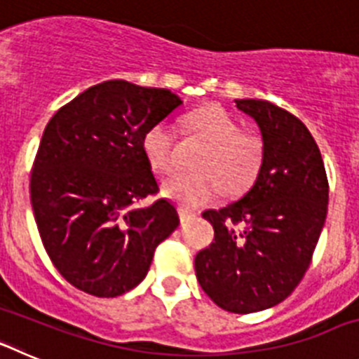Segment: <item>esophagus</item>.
<instances>
[{"instance_id": "1", "label": "esophagus", "mask_w": 359, "mask_h": 359, "mask_svg": "<svg viewBox=\"0 0 359 359\" xmlns=\"http://www.w3.org/2000/svg\"><path fill=\"white\" fill-rule=\"evenodd\" d=\"M177 214H180V221H182L183 224L189 223V221H192V219L196 217V215L192 214V212H189V210H187V208H182V207L177 208Z\"/></svg>"}]
</instances>
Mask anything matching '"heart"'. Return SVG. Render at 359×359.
Returning a JSON list of instances; mask_svg holds the SVG:
<instances>
[{
	"instance_id": "1",
	"label": "heart",
	"mask_w": 359,
	"mask_h": 359,
	"mask_svg": "<svg viewBox=\"0 0 359 359\" xmlns=\"http://www.w3.org/2000/svg\"><path fill=\"white\" fill-rule=\"evenodd\" d=\"M185 126L207 144L201 152L198 172L174 174L163 182V194L183 208H201L226 190L230 196L243 194L255 183L264 161L261 138L241 131V126L219 106L192 111ZM174 131L170 123L156 122L142 136V151L154 172L169 174L176 165Z\"/></svg>"
}]
</instances>
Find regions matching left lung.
Wrapping results in <instances>:
<instances>
[{
	"label": "left lung",
	"mask_w": 359,
	"mask_h": 359,
	"mask_svg": "<svg viewBox=\"0 0 359 359\" xmlns=\"http://www.w3.org/2000/svg\"><path fill=\"white\" fill-rule=\"evenodd\" d=\"M236 106L255 120L264 161L239 201L203 212L215 243L194 266L219 307L246 315L280 304L302 280L325 223L329 185L318 145L297 116L268 100L241 98Z\"/></svg>",
	"instance_id": "left-lung-1"
}]
</instances>
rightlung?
I'll list each match as a JSON object with an SVG mask.
<instances>
[{
	"instance_id": "1",
	"label": "right lung",
	"mask_w": 359,
	"mask_h": 359,
	"mask_svg": "<svg viewBox=\"0 0 359 359\" xmlns=\"http://www.w3.org/2000/svg\"><path fill=\"white\" fill-rule=\"evenodd\" d=\"M169 90L128 81L91 86L57 111L41 138L30 198L39 236L59 273L95 297L140 284L158 244L180 224L158 192L142 136L176 107Z\"/></svg>"
}]
</instances>
